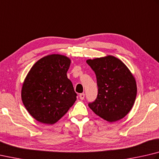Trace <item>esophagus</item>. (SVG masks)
<instances>
[{
  "mask_svg": "<svg viewBox=\"0 0 159 159\" xmlns=\"http://www.w3.org/2000/svg\"><path fill=\"white\" fill-rule=\"evenodd\" d=\"M79 98L81 100H83L84 99V98H85V94L84 93H82V94H79Z\"/></svg>",
  "mask_w": 159,
  "mask_h": 159,
  "instance_id": "obj_1",
  "label": "esophagus"
}]
</instances>
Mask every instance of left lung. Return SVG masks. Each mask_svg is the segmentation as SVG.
I'll use <instances>...</instances> for the list:
<instances>
[{
	"mask_svg": "<svg viewBox=\"0 0 159 159\" xmlns=\"http://www.w3.org/2000/svg\"><path fill=\"white\" fill-rule=\"evenodd\" d=\"M97 77V99L89 103L95 114L109 122L125 117L131 111L137 94L135 78L120 59L112 56L87 60Z\"/></svg>",
	"mask_w": 159,
	"mask_h": 159,
	"instance_id": "1",
	"label": "left lung"
}]
</instances>
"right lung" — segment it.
<instances>
[{
  "label": "right lung",
  "mask_w": 159,
  "mask_h": 159,
  "mask_svg": "<svg viewBox=\"0 0 159 159\" xmlns=\"http://www.w3.org/2000/svg\"><path fill=\"white\" fill-rule=\"evenodd\" d=\"M71 60L60 54L48 55L35 62L23 83L21 99L32 117L53 125L67 113L77 94L67 72Z\"/></svg>",
  "instance_id": "add662e5"
}]
</instances>
